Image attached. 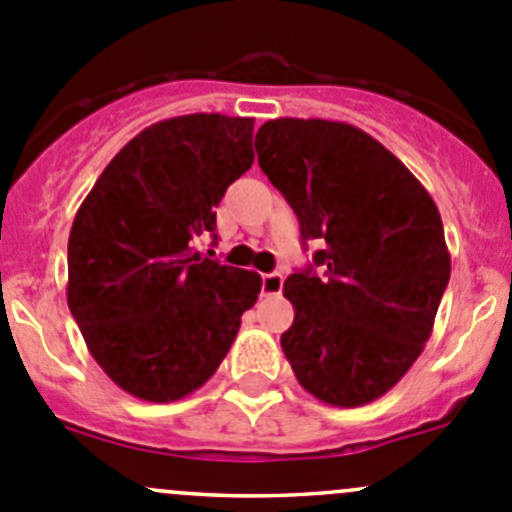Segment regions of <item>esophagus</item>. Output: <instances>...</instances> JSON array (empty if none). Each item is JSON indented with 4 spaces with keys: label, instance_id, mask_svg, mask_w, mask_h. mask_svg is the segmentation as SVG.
Segmentation results:
<instances>
[{
    "label": "esophagus",
    "instance_id": "1",
    "mask_svg": "<svg viewBox=\"0 0 512 512\" xmlns=\"http://www.w3.org/2000/svg\"><path fill=\"white\" fill-rule=\"evenodd\" d=\"M283 288L281 273H263L261 276V293L263 296H278Z\"/></svg>",
    "mask_w": 512,
    "mask_h": 512
}]
</instances>
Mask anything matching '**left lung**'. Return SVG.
Here are the masks:
<instances>
[{
    "label": "left lung",
    "mask_w": 512,
    "mask_h": 512,
    "mask_svg": "<svg viewBox=\"0 0 512 512\" xmlns=\"http://www.w3.org/2000/svg\"><path fill=\"white\" fill-rule=\"evenodd\" d=\"M256 151L303 244H321L283 283L296 311L283 353L318 401L366 406L406 376L433 331L450 278L438 206L381 141L343 121H266Z\"/></svg>",
    "instance_id": "8db88e82"
}]
</instances>
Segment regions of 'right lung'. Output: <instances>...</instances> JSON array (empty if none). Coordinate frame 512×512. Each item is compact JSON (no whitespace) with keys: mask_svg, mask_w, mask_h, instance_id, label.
Returning <instances> with one entry per match:
<instances>
[{"mask_svg":"<svg viewBox=\"0 0 512 512\" xmlns=\"http://www.w3.org/2000/svg\"><path fill=\"white\" fill-rule=\"evenodd\" d=\"M254 119L186 114L146 126L109 161L69 234L67 303L101 371L169 403L229 353L261 276L194 251L254 164ZM216 236V234H214Z\"/></svg>","mask_w":512,"mask_h":512,"instance_id":"1","label":"right lung"}]
</instances>
